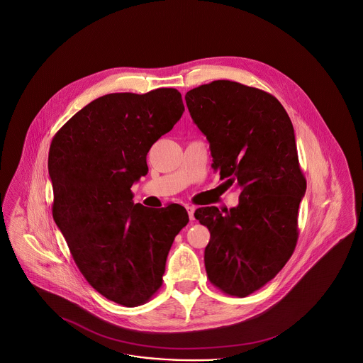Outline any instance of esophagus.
I'll return each mask as SVG.
<instances>
[{"label": "esophagus", "instance_id": "esophagus-1", "mask_svg": "<svg viewBox=\"0 0 363 363\" xmlns=\"http://www.w3.org/2000/svg\"><path fill=\"white\" fill-rule=\"evenodd\" d=\"M186 209L189 211V217H190V220H194V211H195V208H194V206H190V205H187V206H186Z\"/></svg>", "mask_w": 363, "mask_h": 363}]
</instances>
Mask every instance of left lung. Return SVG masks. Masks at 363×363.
I'll list each match as a JSON object with an SVG mask.
<instances>
[{
    "mask_svg": "<svg viewBox=\"0 0 363 363\" xmlns=\"http://www.w3.org/2000/svg\"><path fill=\"white\" fill-rule=\"evenodd\" d=\"M186 102L209 140L213 169L240 190L236 208L194 213L210 230L206 273L213 286L245 298L270 281L296 246L306 179L294 127L274 96L238 82L202 84Z\"/></svg>",
    "mask_w": 363,
    "mask_h": 363,
    "instance_id": "obj_1",
    "label": "left lung"
}]
</instances>
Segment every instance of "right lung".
<instances>
[{
  "label": "right lung",
  "mask_w": 363,
  "mask_h": 363,
  "mask_svg": "<svg viewBox=\"0 0 363 363\" xmlns=\"http://www.w3.org/2000/svg\"><path fill=\"white\" fill-rule=\"evenodd\" d=\"M183 112L176 89L106 94L52 140L55 221L89 284L118 305H143L160 289L174 236L189 223L183 206L145 208L131 192L149 172L154 142Z\"/></svg>",
  "instance_id": "obj_1"
}]
</instances>
